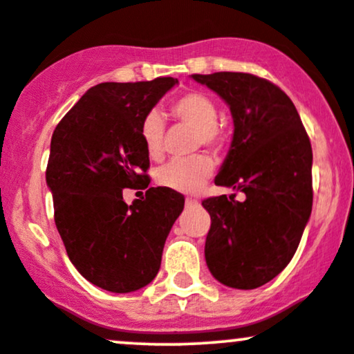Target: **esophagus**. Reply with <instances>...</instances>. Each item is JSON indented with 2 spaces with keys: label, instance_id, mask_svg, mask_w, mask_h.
Listing matches in <instances>:
<instances>
[{
  "label": "esophagus",
  "instance_id": "1",
  "mask_svg": "<svg viewBox=\"0 0 354 354\" xmlns=\"http://www.w3.org/2000/svg\"><path fill=\"white\" fill-rule=\"evenodd\" d=\"M194 205H198L196 198H186V206H194Z\"/></svg>",
  "mask_w": 354,
  "mask_h": 354
}]
</instances>
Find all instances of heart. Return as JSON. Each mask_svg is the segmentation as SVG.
<instances>
[{"instance_id": "heart-1", "label": "heart", "mask_w": 354, "mask_h": 354, "mask_svg": "<svg viewBox=\"0 0 354 354\" xmlns=\"http://www.w3.org/2000/svg\"><path fill=\"white\" fill-rule=\"evenodd\" d=\"M171 115L181 123L194 129V148H205L211 151H221L226 145V133L219 126L218 104L209 95L201 91H188L171 101ZM140 136L145 151L151 160L163 156L165 121L158 111H149L143 118L140 126ZM214 169L213 160L208 154H194L185 160L169 161L154 173V180L163 188L180 191V193H194L208 181Z\"/></svg>"}]
</instances>
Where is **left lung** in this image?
<instances>
[{
    "label": "left lung",
    "mask_w": 354,
    "mask_h": 354,
    "mask_svg": "<svg viewBox=\"0 0 354 354\" xmlns=\"http://www.w3.org/2000/svg\"><path fill=\"white\" fill-rule=\"evenodd\" d=\"M230 104L234 135L218 186L245 193L203 200L211 226L205 258L219 283L254 290L291 261L313 208V149L293 101L250 73L191 75Z\"/></svg>",
    "instance_id": "1"
}]
</instances>
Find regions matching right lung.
Instances as JSON below:
<instances>
[{"label": "right lung", "mask_w": 354, "mask_h": 354, "mask_svg": "<svg viewBox=\"0 0 354 354\" xmlns=\"http://www.w3.org/2000/svg\"><path fill=\"white\" fill-rule=\"evenodd\" d=\"M178 80L89 88L51 136L46 183L66 253L88 281L113 293L151 283L165 241L185 198L166 188L146 189L126 205L123 189L148 188L149 158L140 136L143 118Z\"/></svg>", "instance_id": "right-lung-1"}]
</instances>
